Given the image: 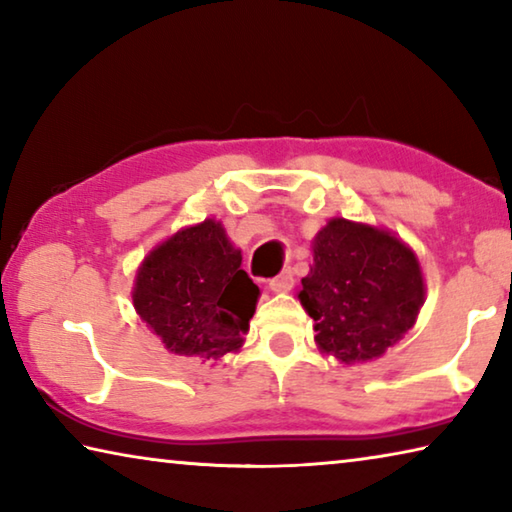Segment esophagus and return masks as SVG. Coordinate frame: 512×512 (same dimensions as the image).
<instances>
[{
    "instance_id": "obj_1",
    "label": "esophagus",
    "mask_w": 512,
    "mask_h": 512,
    "mask_svg": "<svg viewBox=\"0 0 512 512\" xmlns=\"http://www.w3.org/2000/svg\"><path fill=\"white\" fill-rule=\"evenodd\" d=\"M293 287V273L291 271H282L273 280H268V289L275 291V293H284Z\"/></svg>"
}]
</instances>
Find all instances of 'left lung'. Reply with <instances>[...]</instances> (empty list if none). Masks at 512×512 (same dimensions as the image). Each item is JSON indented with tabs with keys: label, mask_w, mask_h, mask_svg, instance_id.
I'll list each match as a JSON object with an SVG mask.
<instances>
[{
	"label": "left lung",
	"mask_w": 512,
	"mask_h": 512,
	"mask_svg": "<svg viewBox=\"0 0 512 512\" xmlns=\"http://www.w3.org/2000/svg\"><path fill=\"white\" fill-rule=\"evenodd\" d=\"M298 298L314 318L320 350L343 363L370 361L415 325L424 277L413 250L391 232L332 219L314 237Z\"/></svg>",
	"instance_id": "8db88e82"
}]
</instances>
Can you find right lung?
Instances as JSON below:
<instances>
[{
  "label": "right lung",
  "mask_w": 512,
  "mask_h": 512,
  "mask_svg": "<svg viewBox=\"0 0 512 512\" xmlns=\"http://www.w3.org/2000/svg\"><path fill=\"white\" fill-rule=\"evenodd\" d=\"M257 284L223 225L205 219L155 246L135 277L133 305L173 354L221 359L244 345Z\"/></svg>",
  "instance_id": "obj_1"
}]
</instances>
